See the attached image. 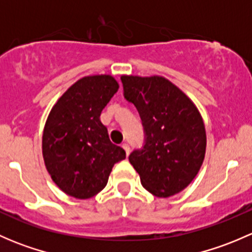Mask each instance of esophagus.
Here are the masks:
<instances>
[{"label": "esophagus", "mask_w": 252, "mask_h": 252, "mask_svg": "<svg viewBox=\"0 0 252 252\" xmlns=\"http://www.w3.org/2000/svg\"><path fill=\"white\" fill-rule=\"evenodd\" d=\"M122 147H123L124 151H126V156H128V155L130 154V147H129V145H128V144H126V142H124V144L122 145Z\"/></svg>", "instance_id": "esophagus-1"}]
</instances>
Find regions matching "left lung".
Returning <instances> with one entry per match:
<instances>
[{
    "instance_id": "left-lung-1",
    "label": "left lung",
    "mask_w": 252,
    "mask_h": 252,
    "mask_svg": "<svg viewBox=\"0 0 252 252\" xmlns=\"http://www.w3.org/2000/svg\"><path fill=\"white\" fill-rule=\"evenodd\" d=\"M124 97L138 110L144 126L142 149L129 155L147 191L168 197L184 190L205 158L206 130L191 100L158 75H123Z\"/></svg>"
}]
</instances>
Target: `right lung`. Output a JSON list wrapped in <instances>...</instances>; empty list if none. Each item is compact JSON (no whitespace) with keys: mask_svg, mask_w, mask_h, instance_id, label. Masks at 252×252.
I'll use <instances>...</instances> for the list:
<instances>
[{"mask_svg":"<svg viewBox=\"0 0 252 252\" xmlns=\"http://www.w3.org/2000/svg\"><path fill=\"white\" fill-rule=\"evenodd\" d=\"M118 83L107 74L79 79L56 102L42 134V156L53 182L75 199L95 196L106 187L126 151L112 144L101 112Z\"/></svg>","mask_w":252,"mask_h":252,"instance_id":"right-lung-1","label":"right lung"}]
</instances>
